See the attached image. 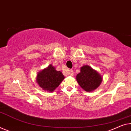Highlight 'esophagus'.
<instances>
[{
  "label": "esophagus",
  "instance_id": "obj_1",
  "mask_svg": "<svg viewBox=\"0 0 131 131\" xmlns=\"http://www.w3.org/2000/svg\"><path fill=\"white\" fill-rule=\"evenodd\" d=\"M68 74H69V75L72 76V75H73L74 72H73V71H72V70H69V71H68Z\"/></svg>",
  "mask_w": 131,
  "mask_h": 131
}]
</instances>
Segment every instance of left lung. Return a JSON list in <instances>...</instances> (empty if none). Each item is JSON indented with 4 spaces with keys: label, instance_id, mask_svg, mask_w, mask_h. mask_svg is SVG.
Segmentation results:
<instances>
[{
    "label": "left lung",
    "instance_id": "8db88e82",
    "mask_svg": "<svg viewBox=\"0 0 131 131\" xmlns=\"http://www.w3.org/2000/svg\"><path fill=\"white\" fill-rule=\"evenodd\" d=\"M76 80L82 89L91 92L96 89L101 83L102 76L89 66H82L80 72L76 76Z\"/></svg>",
    "mask_w": 131,
    "mask_h": 131
}]
</instances>
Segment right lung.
Listing matches in <instances>:
<instances>
[{
  "label": "right lung",
  "mask_w": 131,
  "mask_h": 131,
  "mask_svg": "<svg viewBox=\"0 0 131 131\" xmlns=\"http://www.w3.org/2000/svg\"><path fill=\"white\" fill-rule=\"evenodd\" d=\"M64 79L62 72L57 71L52 64L38 72L36 81L43 90L53 91Z\"/></svg>",
  "instance_id": "right-lung-1"
}]
</instances>
